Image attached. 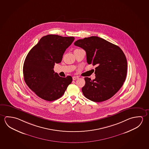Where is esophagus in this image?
I'll return each mask as SVG.
<instances>
[{"label":"esophagus","instance_id":"esophagus-1","mask_svg":"<svg viewBox=\"0 0 149 149\" xmlns=\"http://www.w3.org/2000/svg\"><path fill=\"white\" fill-rule=\"evenodd\" d=\"M79 77H78V76H73V80H76V79H78Z\"/></svg>","mask_w":149,"mask_h":149}]
</instances>
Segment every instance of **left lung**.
I'll return each mask as SVG.
<instances>
[{"instance_id":"8db88e82","label":"left lung","mask_w":149,"mask_h":149,"mask_svg":"<svg viewBox=\"0 0 149 149\" xmlns=\"http://www.w3.org/2000/svg\"><path fill=\"white\" fill-rule=\"evenodd\" d=\"M76 46L86 52L87 62L96 65L95 78L85 77L82 92L86 98L95 102L108 100L117 93L125 81L127 59L120 47L97 36L79 39Z\"/></svg>"}]
</instances>
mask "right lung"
I'll return each mask as SVG.
<instances>
[{"instance_id": "right-lung-1", "label": "right lung", "mask_w": 149, "mask_h": 149, "mask_svg": "<svg viewBox=\"0 0 149 149\" xmlns=\"http://www.w3.org/2000/svg\"><path fill=\"white\" fill-rule=\"evenodd\" d=\"M74 37L48 35L42 37L27 54L23 65L25 83L37 95L48 101L63 95L72 77H61L54 71L61 62L64 53L74 40Z\"/></svg>"}]
</instances>
